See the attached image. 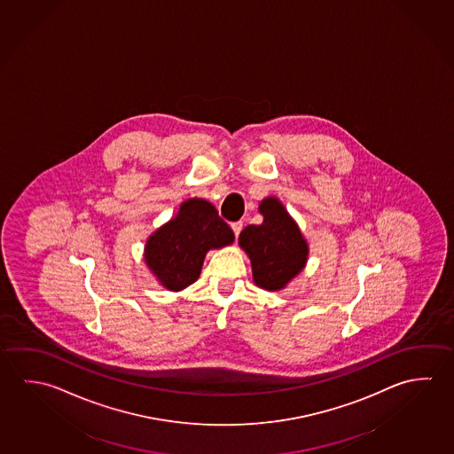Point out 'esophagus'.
<instances>
[{
    "label": "esophagus",
    "mask_w": 454,
    "mask_h": 454,
    "mask_svg": "<svg viewBox=\"0 0 454 454\" xmlns=\"http://www.w3.org/2000/svg\"><path fill=\"white\" fill-rule=\"evenodd\" d=\"M242 226H244L242 222H234V223H231V230H232V232H234V236H236V238H238L239 234H240Z\"/></svg>",
    "instance_id": "esophagus-1"
}]
</instances>
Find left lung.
I'll use <instances>...</instances> for the list:
<instances>
[{
	"mask_svg": "<svg viewBox=\"0 0 454 454\" xmlns=\"http://www.w3.org/2000/svg\"><path fill=\"white\" fill-rule=\"evenodd\" d=\"M260 212L262 223L244 228L239 244L250 256L254 284L276 292L304 268L308 244L276 198L262 200Z\"/></svg>",
	"mask_w": 454,
	"mask_h": 454,
	"instance_id": "left-lung-1",
	"label": "left lung"
}]
</instances>
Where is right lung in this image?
<instances>
[{"label":"right lung","instance_id":"right-lung-1","mask_svg":"<svg viewBox=\"0 0 454 454\" xmlns=\"http://www.w3.org/2000/svg\"><path fill=\"white\" fill-rule=\"evenodd\" d=\"M234 232L204 200H188L178 215L156 231L145 247V262L168 290H182L200 278L210 248L232 244Z\"/></svg>","mask_w":454,"mask_h":454}]
</instances>
